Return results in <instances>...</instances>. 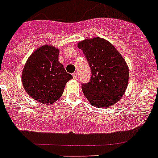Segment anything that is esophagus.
<instances>
[{"instance_id": "1", "label": "esophagus", "mask_w": 158, "mask_h": 158, "mask_svg": "<svg viewBox=\"0 0 158 158\" xmlns=\"http://www.w3.org/2000/svg\"><path fill=\"white\" fill-rule=\"evenodd\" d=\"M73 77L74 78V79H76L77 78V73H74L73 74Z\"/></svg>"}]
</instances>
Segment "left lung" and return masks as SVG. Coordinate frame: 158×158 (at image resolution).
Masks as SVG:
<instances>
[{
    "label": "left lung",
    "instance_id": "left-lung-1",
    "mask_svg": "<svg viewBox=\"0 0 158 158\" xmlns=\"http://www.w3.org/2000/svg\"><path fill=\"white\" fill-rule=\"evenodd\" d=\"M89 62L92 76L82 89L89 103L99 109L120 101L128 83V66L120 52L106 40L85 39L78 43Z\"/></svg>",
    "mask_w": 158,
    "mask_h": 158
}]
</instances>
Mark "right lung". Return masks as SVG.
Segmentation results:
<instances>
[{
    "label": "right lung",
    "mask_w": 158,
    "mask_h": 158,
    "mask_svg": "<svg viewBox=\"0 0 158 158\" xmlns=\"http://www.w3.org/2000/svg\"><path fill=\"white\" fill-rule=\"evenodd\" d=\"M60 49L50 45L36 49L27 60L21 75L25 91L42 104L51 105L63 93L68 81L73 79L59 62Z\"/></svg>",
    "instance_id": "1"
}]
</instances>
